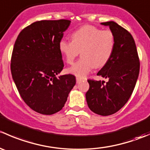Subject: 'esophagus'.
Segmentation results:
<instances>
[{
    "label": "esophagus",
    "mask_w": 150,
    "mask_h": 150,
    "mask_svg": "<svg viewBox=\"0 0 150 150\" xmlns=\"http://www.w3.org/2000/svg\"><path fill=\"white\" fill-rule=\"evenodd\" d=\"M82 81H83V78H79V77H76V82H77V83H81Z\"/></svg>",
    "instance_id": "1"
}]
</instances>
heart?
Wrapping results in <instances>:
<instances>
[{"instance_id":"1","label":"heart","mask_w":150,"mask_h":150,"mask_svg":"<svg viewBox=\"0 0 150 150\" xmlns=\"http://www.w3.org/2000/svg\"><path fill=\"white\" fill-rule=\"evenodd\" d=\"M71 40H60L59 48L68 64H73L81 51V59L69 69L70 73L79 78H83L94 67H104L114 51L112 32L93 25H85L74 31Z\"/></svg>"}]
</instances>
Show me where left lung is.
Returning a JSON list of instances; mask_svg holds the SVG:
<instances>
[{
    "label": "left lung",
    "mask_w": 150,
    "mask_h": 150,
    "mask_svg": "<svg viewBox=\"0 0 150 150\" xmlns=\"http://www.w3.org/2000/svg\"><path fill=\"white\" fill-rule=\"evenodd\" d=\"M110 27L115 36V48L108 62L97 75L108 82L88 79L86 93L89 109L107 116L117 112L131 97L139 74L140 62L137 46L131 33L116 22H102Z\"/></svg>",
    "instance_id": "obj_1"
}]
</instances>
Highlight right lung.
I'll return each instance as SVG.
<instances>
[{"mask_svg":"<svg viewBox=\"0 0 150 150\" xmlns=\"http://www.w3.org/2000/svg\"><path fill=\"white\" fill-rule=\"evenodd\" d=\"M69 24L67 19L33 22L20 32L13 46L12 78L24 102L40 114L60 111L76 83L71 74L57 78L64 67L59 43Z\"/></svg>","mask_w":150,"mask_h":150,"instance_id":"obj_1","label":"right lung"}]
</instances>
